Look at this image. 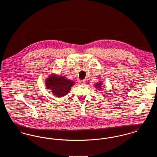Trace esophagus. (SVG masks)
Wrapping results in <instances>:
<instances>
[{
	"mask_svg": "<svg viewBox=\"0 0 157 157\" xmlns=\"http://www.w3.org/2000/svg\"><path fill=\"white\" fill-rule=\"evenodd\" d=\"M78 83L79 84V85H85V81H83V80H80L79 82H78Z\"/></svg>",
	"mask_w": 157,
	"mask_h": 157,
	"instance_id": "esophagus-1",
	"label": "esophagus"
}]
</instances>
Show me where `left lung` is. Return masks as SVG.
Here are the masks:
<instances>
[{"instance_id":"left-lung-1","label":"left lung","mask_w":157,"mask_h":157,"mask_svg":"<svg viewBox=\"0 0 157 157\" xmlns=\"http://www.w3.org/2000/svg\"><path fill=\"white\" fill-rule=\"evenodd\" d=\"M102 82H98L97 83H95V86L96 87V88H97L98 90H102V87L103 86H102Z\"/></svg>"}]
</instances>
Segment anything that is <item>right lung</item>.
Wrapping results in <instances>:
<instances>
[{"instance_id": "right-lung-1", "label": "right lung", "mask_w": 157, "mask_h": 157, "mask_svg": "<svg viewBox=\"0 0 157 157\" xmlns=\"http://www.w3.org/2000/svg\"><path fill=\"white\" fill-rule=\"evenodd\" d=\"M45 84L47 89H50L56 97L59 98L67 95L75 82L63 76L51 75L46 79Z\"/></svg>"}]
</instances>
